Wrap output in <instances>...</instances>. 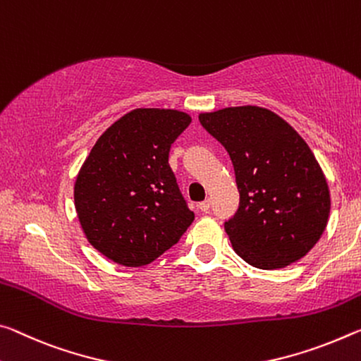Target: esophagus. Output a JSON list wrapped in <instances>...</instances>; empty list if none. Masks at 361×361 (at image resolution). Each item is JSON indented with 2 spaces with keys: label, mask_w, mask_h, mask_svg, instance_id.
<instances>
[{
  "label": "esophagus",
  "mask_w": 361,
  "mask_h": 361,
  "mask_svg": "<svg viewBox=\"0 0 361 361\" xmlns=\"http://www.w3.org/2000/svg\"><path fill=\"white\" fill-rule=\"evenodd\" d=\"M199 209H201V212H204V214H207L210 210V199H205L204 202L199 204Z\"/></svg>",
  "instance_id": "1"
}]
</instances>
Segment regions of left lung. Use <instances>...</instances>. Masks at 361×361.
I'll use <instances>...</instances> for the list:
<instances>
[{
  "label": "left lung",
  "mask_w": 361,
  "mask_h": 361,
  "mask_svg": "<svg viewBox=\"0 0 361 361\" xmlns=\"http://www.w3.org/2000/svg\"><path fill=\"white\" fill-rule=\"evenodd\" d=\"M202 127L230 154L239 209L225 231L239 257L260 270L305 257L326 230L331 196L304 138L259 106L199 114Z\"/></svg>",
  "instance_id": "left-lung-1"
}]
</instances>
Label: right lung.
<instances>
[{
	"label": "right lung",
	"instance_id": "1",
	"mask_svg": "<svg viewBox=\"0 0 361 361\" xmlns=\"http://www.w3.org/2000/svg\"><path fill=\"white\" fill-rule=\"evenodd\" d=\"M190 123L175 109H133L85 159L73 185L77 216L88 243L109 260L145 267L192 223L169 165L171 142Z\"/></svg>",
	"mask_w": 361,
	"mask_h": 361
}]
</instances>
